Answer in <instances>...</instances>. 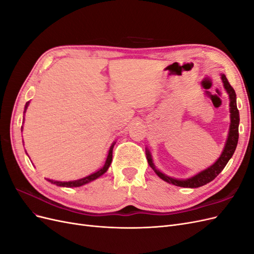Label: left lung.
<instances>
[{
  "mask_svg": "<svg viewBox=\"0 0 254 254\" xmlns=\"http://www.w3.org/2000/svg\"><path fill=\"white\" fill-rule=\"evenodd\" d=\"M221 80L224 83V88L228 92L229 98H230V119H231V123H230V129H229V134L228 139L225 145V148L222 150L220 157L217 159L216 162L212 164L210 167L205 168L204 171H201L197 175L190 177L189 179H175L172 177H168L165 174L161 173L158 171L155 164L152 162L151 155L148 149H146V159L148 161L149 166L152 168L155 173L160 177L161 179L166 181L167 183L174 184L176 187H181V188H199L202 187L204 184L211 182L214 180L216 177L220 174V172L224 170L229 160L232 158L233 153L236 149L237 142H238V125H240V112H238L237 106H236V94L234 89L231 87V84L229 83L226 75L221 74Z\"/></svg>",
  "mask_w": 254,
  "mask_h": 254,
  "instance_id": "1",
  "label": "left lung"
}]
</instances>
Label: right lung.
<instances>
[{"instance_id": "add662e5", "label": "right lung", "mask_w": 254, "mask_h": 254, "mask_svg": "<svg viewBox=\"0 0 254 254\" xmlns=\"http://www.w3.org/2000/svg\"><path fill=\"white\" fill-rule=\"evenodd\" d=\"M28 104H29V102H27L26 105H25V110L27 109ZM24 113H25V111H24ZM114 144L115 143H113L111 145V147H110L109 152H108V156H107V160H106V162H105V165L99 171H97V172H95L93 174H91V175H89L87 177H84V178H81V179H78V180H74V181H55V180H51V179H48V181H50L53 184H56V186H58V187L77 188V187H81V186H83V184H87V183H89L91 181H93V180L99 178V177H101L102 175H104L107 171H108V168H109V166L111 164L112 150H113Z\"/></svg>"}]
</instances>
